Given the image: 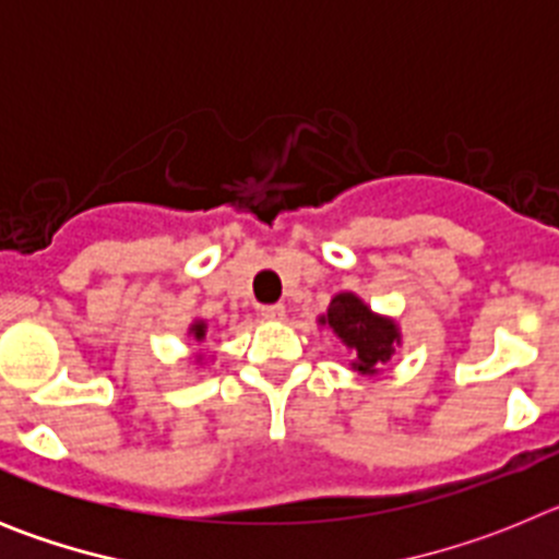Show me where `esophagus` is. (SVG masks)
Segmentation results:
<instances>
[{
	"label": "esophagus",
	"instance_id": "34e87169",
	"mask_svg": "<svg viewBox=\"0 0 559 559\" xmlns=\"http://www.w3.org/2000/svg\"><path fill=\"white\" fill-rule=\"evenodd\" d=\"M260 316L269 319V322H280V319H285V305H263Z\"/></svg>",
	"mask_w": 559,
	"mask_h": 559
}]
</instances>
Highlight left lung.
Listing matches in <instances>:
<instances>
[{"mask_svg":"<svg viewBox=\"0 0 559 559\" xmlns=\"http://www.w3.org/2000/svg\"><path fill=\"white\" fill-rule=\"evenodd\" d=\"M322 324H328L353 349V367L360 374L378 372L380 364L392 358L394 344H400L397 324L386 316L372 313L355 294L335 296L328 308V316H322Z\"/></svg>","mask_w":559,"mask_h":559,"instance_id":"1","label":"left lung"}]
</instances>
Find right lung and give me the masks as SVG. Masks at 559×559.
<instances>
[{
  "instance_id": "add662e5",
  "label": "right lung",
  "mask_w": 559,
  "mask_h": 559,
  "mask_svg": "<svg viewBox=\"0 0 559 559\" xmlns=\"http://www.w3.org/2000/svg\"><path fill=\"white\" fill-rule=\"evenodd\" d=\"M192 335H195V338H204V335H206V328H204V322H195V324H192Z\"/></svg>"
}]
</instances>
